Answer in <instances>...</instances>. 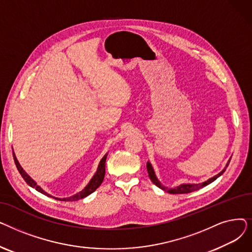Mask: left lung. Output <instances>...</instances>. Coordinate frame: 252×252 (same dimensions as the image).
<instances>
[{"label":"left lung","instance_id":"obj_1","mask_svg":"<svg viewBox=\"0 0 252 252\" xmlns=\"http://www.w3.org/2000/svg\"><path fill=\"white\" fill-rule=\"evenodd\" d=\"M230 160H231V158L228 160L226 166H224V168L220 171V173H219L218 175H216V176L213 177V178L208 179L207 181L202 182V183H197V184H190V183L181 184V185H179V186H177V187H175V188H167V187L164 186V185H162V184L160 183V181L157 179V177H156V175H155V171H154V169H153V167H152V164H151L149 161L147 162L146 166H147V170H148V175H149L150 180L152 181V183H153L154 185H156V186H157L158 188H160L161 190H163V191H165V192H167V193H170V194H185V193H191V192H194V191H196V190H199V189L203 188L204 186H207V185H209L210 183H213L214 181H216L219 177H220V176L224 173V170H226L227 166H228L229 163H230Z\"/></svg>","mask_w":252,"mask_h":252}]
</instances>
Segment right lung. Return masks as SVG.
Instances as JSON below:
<instances>
[{
  "instance_id": "obj_1",
  "label": "right lung",
  "mask_w": 252,
  "mask_h": 252,
  "mask_svg": "<svg viewBox=\"0 0 252 252\" xmlns=\"http://www.w3.org/2000/svg\"><path fill=\"white\" fill-rule=\"evenodd\" d=\"M107 154H108V153H106V154L103 156V158H102V159H101L100 162H99V165H98V168H97V171L95 173V175L93 176V178L90 180V182L88 183L87 186H86L82 191H79L78 193H76V194H74V195H72V196H70V197L58 198V197L52 196L51 194H49V193H47L46 191H44L41 187L38 186V185L36 184V182H35L34 180H32L28 174H26V171L22 168V166H21L20 163L18 162L14 151H13V157H14V161H15L16 167H17L18 171L20 173L21 177H22V178L24 179V181L26 182V184L30 185V186H31L32 188H34L37 192L42 193V194H44V195H46V196H49V197H53V198H55V199L61 200V201H77V200H79V199H83V198H85V197L89 196L90 194H92L93 192H94V191L100 186V185H101L102 182H103V180H104V176H105V162H106V158H107Z\"/></svg>"
}]
</instances>
